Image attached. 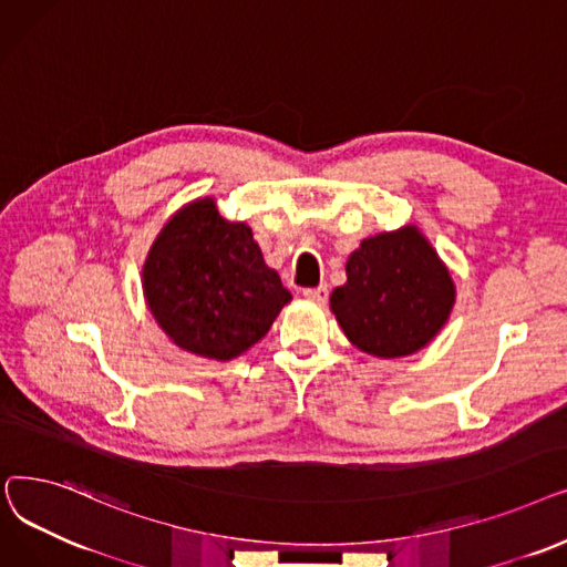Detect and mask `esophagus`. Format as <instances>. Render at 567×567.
Returning a JSON list of instances; mask_svg holds the SVG:
<instances>
[{"instance_id":"obj_1","label":"esophagus","mask_w":567,"mask_h":567,"mask_svg":"<svg viewBox=\"0 0 567 567\" xmlns=\"http://www.w3.org/2000/svg\"><path fill=\"white\" fill-rule=\"evenodd\" d=\"M305 300H311V302H326L328 300V286H318V288H305L302 290Z\"/></svg>"}]
</instances>
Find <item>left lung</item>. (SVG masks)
Returning a JSON list of instances; mask_svg holds the SVG:
<instances>
[{
	"instance_id": "8db88e82",
	"label": "left lung",
	"mask_w": 567,
	"mask_h": 567,
	"mask_svg": "<svg viewBox=\"0 0 567 567\" xmlns=\"http://www.w3.org/2000/svg\"><path fill=\"white\" fill-rule=\"evenodd\" d=\"M456 288L447 265L417 226L362 239L346 260V284L330 309L362 353L394 360L422 350L447 322Z\"/></svg>"
}]
</instances>
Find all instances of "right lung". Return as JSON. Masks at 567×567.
Instances as JSON below:
<instances>
[{
  "label": "right lung",
  "instance_id": "add662e5",
  "mask_svg": "<svg viewBox=\"0 0 567 567\" xmlns=\"http://www.w3.org/2000/svg\"><path fill=\"white\" fill-rule=\"evenodd\" d=\"M143 295L156 326L182 350L228 362L258 343L292 300L245 221L212 196L179 207L152 241Z\"/></svg>",
  "mask_w": 567,
  "mask_h": 567
}]
</instances>
